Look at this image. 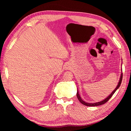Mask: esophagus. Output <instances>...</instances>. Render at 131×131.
Returning <instances> with one entry per match:
<instances>
[{
    "label": "esophagus",
    "instance_id": "esophagus-1",
    "mask_svg": "<svg viewBox=\"0 0 131 131\" xmlns=\"http://www.w3.org/2000/svg\"><path fill=\"white\" fill-rule=\"evenodd\" d=\"M65 69L66 70H69L70 69V67L68 66H66V67H65Z\"/></svg>",
    "mask_w": 131,
    "mask_h": 131
}]
</instances>
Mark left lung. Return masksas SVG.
<instances>
[{
    "instance_id": "8db88e82",
    "label": "left lung",
    "mask_w": 131,
    "mask_h": 131,
    "mask_svg": "<svg viewBox=\"0 0 131 131\" xmlns=\"http://www.w3.org/2000/svg\"><path fill=\"white\" fill-rule=\"evenodd\" d=\"M122 68H121V75H120V79H119V81H118V84H117V85L116 86V88L115 89V90L113 91V92H112V93H110V95H109V96L107 97L106 98H105L104 100H102V101L101 102H96V103H88V102H85L84 101H83L82 100L81 97H80V94H79V91H78V90H77V98L78 99V100L81 103H82V104H84L85 105H86V106H98V105H102L104 103H105L106 102H108L109 101V99L112 97L113 95L114 94V93L116 92V91L118 89V88H119L120 86L121 85V81H122Z\"/></svg>"
}]
</instances>
